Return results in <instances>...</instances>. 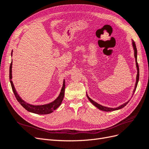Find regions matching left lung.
Listing matches in <instances>:
<instances>
[{"mask_svg": "<svg viewBox=\"0 0 149 149\" xmlns=\"http://www.w3.org/2000/svg\"><path fill=\"white\" fill-rule=\"evenodd\" d=\"M132 45L133 49H134V58H135V60H136V65L137 72V76H136V84H135L134 89L133 92H132V95H134V94L135 91H136V88H137V84H138V82H139V65H138V63H137V48H136V44H135V42L133 41L132 40ZM86 96H87V97L88 98V100H89V101L91 102L94 106H96L97 108H98L99 109H100V110L103 111H106V112H111V111H114L120 109H122V108H123L124 106H125L126 105H127V104H128V102L130 101V100H129V101H127L126 102L123 104L120 105L119 107H114H114H108L102 106V105L100 104H98L96 102L93 101V100H91V99L88 96L87 93H86Z\"/></svg>", "mask_w": 149, "mask_h": 149, "instance_id": "8db88e82", "label": "left lung"}]
</instances>
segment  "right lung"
<instances>
[{
	"label": "right lung",
	"mask_w": 149,
	"mask_h": 149,
	"mask_svg": "<svg viewBox=\"0 0 149 149\" xmlns=\"http://www.w3.org/2000/svg\"><path fill=\"white\" fill-rule=\"evenodd\" d=\"M12 52H13L12 51L11 56H12ZM12 61L11 62V64L10 66V70H9V79H10V84H11V86L13 90V92L15 94V96L17 99V100L26 111H28L29 112H32V113L37 114H48L52 113V112H53L54 110H56L57 108L61 105V104L63 101V97L65 96V79L63 80V86L61 89L59 96H58L55 100L52 101V102L47 104L33 105V104H29L28 102L24 101L19 95V94L17 93L16 89L14 87V85H13L12 81Z\"/></svg>",
	"instance_id": "add662e5"
}]
</instances>
